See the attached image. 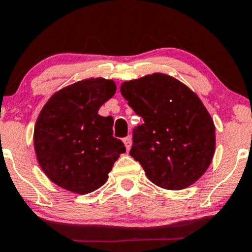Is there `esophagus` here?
<instances>
[{
	"mask_svg": "<svg viewBox=\"0 0 252 252\" xmlns=\"http://www.w3.org/2000/svg\"><path fill=\"white\" fill-rule=\"evenodd\" d=\"M123 141H124V145H126V150H129V149H130V146H131V138L129 135L126 136V138L123 139Z\"/></svg>",
	"mask_w": 252,
	"mask_h": 252,
	"instance_id": "obj_1",
	"label": "esophagus"
}]
</instances>
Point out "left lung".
Segmentation results:
<instances>
[{
    "mask_svg": "<svg viewBox=\"0 0 252 252\" xmlns=\"http://www.w3.org/2000/svg\"><path fill=\"white\" fill-rule=\"evenodd\" d=\"M121 94L144 119L134 128L129 154L149 180L175 191L196 182L216 149L214 123L198 96L163 74L123 82Z\"/></svg>",
    "mask_w": 252,
    "mask_h": 252,
    "instance_id": "left-lung-1",
    "label": "left lung"
}]
</instances>
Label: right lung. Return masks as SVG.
Returning a JSON list of instances; mask_svg holds the SVG:
<instances>
[{
    "label": "right lung",
    "mask_w": 252,
    "mask_h": 252,
    "mask_svg": "<svg viewBox=\"0 0 252 252\" xmlns=\"http://www.w3.org/2000/svg\"><path fill=\"white\" fill-rule=\"evenodd\" d=\"M112 80L89 79L50 97L34 128L36 158L60 187L86 194L104 185L123 141L113 136V118L98 109L116 94Z\"/></svg>",
    "instance_id": "obj_1"
}]
</instances>
